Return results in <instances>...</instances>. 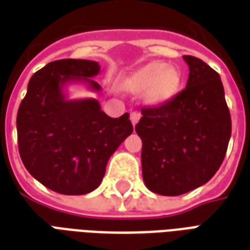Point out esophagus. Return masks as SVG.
Wrapping results in <instances>:
<instances>
[{"instance_id": "esophagus-1", "label": "esophagus", "mask_w": 250, "mask_h": 250, "mask_svg": "<svg viewBox=\"0 0 250 250\" xmlns=\"http://www.w3.org/2000/svg\"><path fill=\"white\" fill-rule=\"evenodd\" d=\"M139 119H141V114H139V112H136V111L131 112L130 120H131V123H132V125H135L136 123L139 122Z\"/></svg>"}]
</instances>
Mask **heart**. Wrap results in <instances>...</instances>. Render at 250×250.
Listing matches in <instances>:
<instances>
[{
	"instance_id": "b5f03b06",
	"label": "heart",
	"mask_w": 250,
	"mask_h": 250,
	"mask_svg": "<svg viewBox=\"0 0 250 250\" xmlns=\"http://www.w3.org/2000/svg\"><path fill=\"white\" fill-rule=\"evenodd\" d=\"M182 84V73L177 66H166L165 62H151L132 72L120 83L123 91L142 93L147 105L158 107L168 103L178 93Z\"/></svg>"
}]
</instances>
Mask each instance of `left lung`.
Returning <instances> with one entry per match:
<instances>
[{"label": "left lung", "mask_w": 250, "mask_h": 250, "mask_svg": "<svg viewBox=\"0 0 250 250\" xmlns=\"http://www.w3.org/2000/svg\"><path fill=\"white\" fill-rule=\"evenodd\" d=\"M186 88L173 100L142 108L135 125L143 181L152 193L181 195L205 185L225 158L231 120L220 75L201 59L184 56Z\"/></svg>", "instance_id": "obj_1"}]
</instances>
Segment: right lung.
<instances>
[{"label": "right lung", "instance_id": "right-lung-1", "mask_svg": "<svg viewBox=\"0 0 250 250\" xmlns=\"http://www.w3.org/2000/svg\"><path fill=\"white\" fill-rule=\"evenodd\" d=\"M99 72L91 60L49 62L30 77L20 104V157L33 178L56 193L82 195L99 188L109 157L134 130L128 112L109 118L96 99H66L71 83L99 92L92 79Z\"/></svg>", "mask_w": 250, "mask_h": 250}]
</instances>
